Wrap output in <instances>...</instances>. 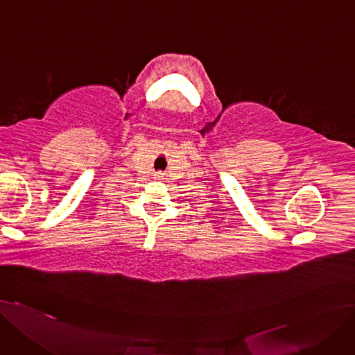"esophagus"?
<instances>
[{"label":"esophagus","mask_w":355,"mask_h":355,"mask_svg":"<svg viewBox=\"0 0 355 355\" xmlns=\"http://www.w3.org/2000/svg\"><path fill=\"white\" fill-rule=\"evenodd\" d=\"M163 175H164V173H157V175H155V179H163Z\"/></svg>","instance_id":"34e87169"}]
</instances>
